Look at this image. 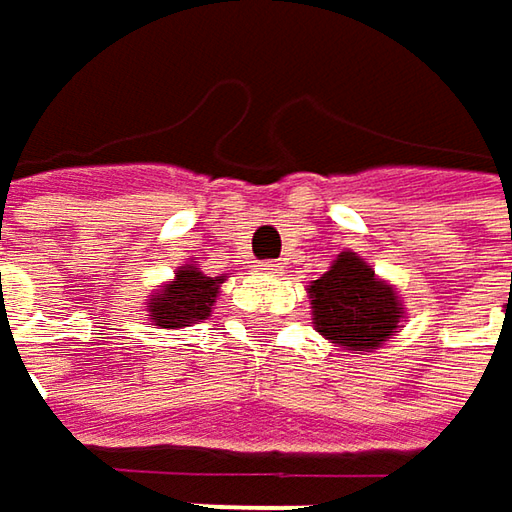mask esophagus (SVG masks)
Here are the masks:
<instances>
[{
  "label": "esophagus",
  "instance_id": "obj_1",
  "mask_svg": "<svg viewBox=\"0 0 512 512\" xmlns=\"http://www.w3.org/2000/svg\"><path fill=\"white\" fill-rule=\"evenodd\" d=\"M259 271L265 276H279V271H282V262H262L259 265Z\"/></svg>",
  "mask_w": 512,
  "mask_h": 512
}]
</instances>
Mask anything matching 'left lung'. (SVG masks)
I'll return each instance as SVG.
<instances>
[{"label":"left lung","instance_id":"obj_1","mask_svg":"<svg viewBox=\"0 0 512 512\" xmlns=\"http://www.w3.org/2000/svg\"><path fill=\"white\" fill-rule=\"evenodd\" d=\"M306 291L314 329L344 352H376L402 329L405 306L399 291L352 250L338 253L329 271Z\"/></svg>","mask_w":512,"mask_h":512}]
</instances>
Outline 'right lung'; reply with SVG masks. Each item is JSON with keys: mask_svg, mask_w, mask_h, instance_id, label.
<instances>
[{"mask_svg": "<svg viewBox=\"0 0 512 512\" xmlns=\"http://www.w3.org/2000/svg\"><path fill=\"white\" fill-rule=\"evenodd\" d=\"M227 276H206L201 265L186 262L174 271V279L154 288L145 311L151 326L157 329H186L212 314V306L221 294Z\"/></svg>", "mask_w": 512, "mask_h": 512, "instance_id": "right-lung-1", "label": "right lung"}]
</instances>
